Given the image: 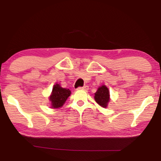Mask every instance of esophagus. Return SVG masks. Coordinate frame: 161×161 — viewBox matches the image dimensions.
<instances>
[{
	"mask_svg": "<svg viewBox=\"0 0 161 161\" xmlns=\"http://www.w3.org/2000/svg\"><path fill=\"white\" fill-rule=\"evenodd\" d=\"M79 90H84V91H87L89 89V86H84L83 87H79L77 89Z\"/></svg>",
	"mask_w": 161,
	"mask_h": 161,
	"instance_id": "1",
	"label": "esophagus"
}]
</instances>
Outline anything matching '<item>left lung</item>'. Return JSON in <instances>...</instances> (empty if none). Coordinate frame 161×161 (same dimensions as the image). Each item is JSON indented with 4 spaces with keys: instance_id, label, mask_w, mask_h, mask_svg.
<instances>
[{
    "instance_id": "8db88e82",
    "label": "left lung",
    "mask_w": 161,
    "mask_h": 161,
    "mask_svg": "<svg viewBox=\"0 0 161 161\" xmlns=\"http://www.w3.org/2000/svg\"><path fill=\"white\" fill-rule=\"evenodd\" d=\"M94 99L101 107L107 108L108 102H110V93L108 87L104 84L99 86L94 94Z\"/></svg>"
}]
</instances>
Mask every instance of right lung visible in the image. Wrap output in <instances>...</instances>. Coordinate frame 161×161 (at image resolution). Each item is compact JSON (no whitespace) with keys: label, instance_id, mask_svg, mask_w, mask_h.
Wrapping results in <instances>:
<instances>
[{"label":"right lung","instance_id":"add662e5","mask_svg":"<svg viewBox=\"0 0 161 161\" xmlns=\"http://www.w3.org/2000/svg\"><path fill=\"white\" fill-rule=\"evenodd\" d=\"M71 91L66 88H62L59 84L53 86V91L49 97L52 108H59L64 105L67 98L70 96Z\"/></svg>","mask_w":161,"mask_h":161}]
</instances>
